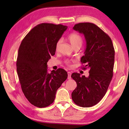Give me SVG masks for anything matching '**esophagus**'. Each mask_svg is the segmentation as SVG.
Wrapping results in <instances>:
<instances>
[{
    "instance_id": "34e87169",
    "label": "esophagus",
    "mask_w": 129,
    "mask_h": 129,
    "mask_svg": "<svg viewBox=\"0 0 129 129\" xmlns=\"http://www.w3.org/2000/svg\"><path fill=\"white\" fill-rule=\"evenodd\" d=\"M71 75H72V73L71 72H68V79L70 80L71 78Z\"/></svg>"
}]
</instances>
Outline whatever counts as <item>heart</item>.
I'll return each instance as SVG.
<instances>
[{
    "label": "heart",
    "instance_id": "obj_1",
    "mask_svg": "<svg viewBox=\"0 0 129 129\" xmlns=\"http://www.w3.org/2000/svg\"><path fill=\"white\" fill-rule=\"evenodd\" d=\"M68 40L71 44L72 46L73 47H75V46H77V45H81V46L83 40L82 37L79 34H76V33H71L68 36ZM61 43V40H58L56 44V48H57L59 46V45ZM65 62L67 63V64H69V61L68 60H67Z\"/></svg>",
    "mask_w": 129,
    "mask_h": 129
}]
</instances>
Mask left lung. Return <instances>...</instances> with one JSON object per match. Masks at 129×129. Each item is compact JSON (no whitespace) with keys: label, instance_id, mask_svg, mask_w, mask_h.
Segmentation results:
<instances>
[{"label":"left lung","instance_id":"left-lung-1","mask_svg":"<svg viewBox=\"0 0 129 129\" xmlns=\"http://www.w3.org/2000/svg\"><path fill=\"white\" fill-rule=\"evenodd\" d=\"M73 29L84 35L86 44L81 62L82 69H89L88 77L73 73L77 83L72 93L73 102L83 108L93 106L101 101L108 90L113 76L115 51L108 34L91 23L76 24Z\"/></svg>","mask_w":129,"mask_h":129}]
</instances>
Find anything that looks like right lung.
I'll list each match as a JSON object with an SVG mask.
<instances>
[{"mask_svg":"<svg viewBox=\"0 0 129 129\" xmlns=\"http://www.w3.org/2000/svg\"><path fill=\"white\" fill-rule=\"evenodd\" d=\"M67 26L52 23L37 25L23 39L16 61L21 89L35 106L45 108L53 103L57 90L67 80L64 69L48 72L47 62L54 55L57 42Z\"/></svg>","mask_w":129,"mask_h":129,"instance_id":"1","label":"right lung"}]
</instances>
